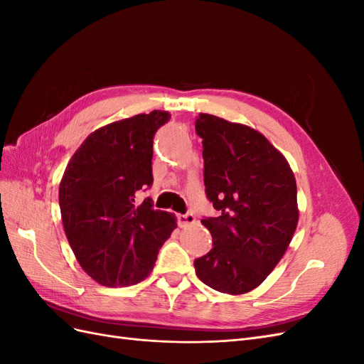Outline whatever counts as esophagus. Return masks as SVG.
Instances as JSON below:
<instances>
[{
  "label": "esophagus",
  "instance_id": "1",
  "mask_svg": "<svg viewBox=\"0 0 364 364\" xmlns=\"http://www.w3.org/2000/svg\"><path fill=\"white\" fill-rule=\"evenodd\" d=\"M196 222V217L191 213H186V214H178V223L181 228L183 226H190Z\"/></svg>",
  "mask_w": 364,
  "mask_h": 364
}]
</instances>
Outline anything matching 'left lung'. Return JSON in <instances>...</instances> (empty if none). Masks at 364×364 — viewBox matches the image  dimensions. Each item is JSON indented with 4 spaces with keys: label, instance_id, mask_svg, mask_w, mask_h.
Instances as JSON below:
<instances>
[{
    "label": "left lung",
    "instance_id": "obj_1",
    "mask_svg": "<svg viewBox=\"0 0 364 364\" xmlns=\"http://www.w3.org/2000/svg\"><path fill=\"white\" fill-rule=\"evenodd\" d=\"M203 182L220 213L202 225L213 249L194 261L199 279L243 294L266 279L287 250L299 220L296 179L287 159L258 130L199 114Z\"/></svg>",
    "mask_w": 364,
    "mask_h": 364
}]
</instances>
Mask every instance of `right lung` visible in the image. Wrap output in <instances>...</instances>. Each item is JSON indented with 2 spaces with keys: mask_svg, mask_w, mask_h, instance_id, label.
<instances>
[{
  "mask_svg": "<svg viewBox=\"0 0 364 364\" xmlns=\"http://www.w3.org/2000/svg\"><path fill=\"white\" fill-rule=\"evenodd\" d=\"M165 111L97 129L75 150L59 186L62 223L82 269L106 287L144 281L178 226L174 214L136 202L153 183V136Z\"/></svg>",
  "mask_w": 364,
  "mask_h": 364,
  "instance_id": "right-lung-1",
  "label": "right lung"
}]
</instances>
